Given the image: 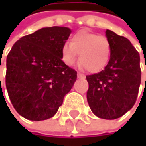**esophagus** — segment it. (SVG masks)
I'll list each match as a JSON object with an SVG mask.
<instances>
[{"instance_id": "obj_1", "label": "esophagus", "mask_w": 146, "mask_h": 146, "mask_svg": "<svg viewBox=\"0 0 146 146\" xmlns=\"http://www.w3.org/2000/svg\"><path fill=\"white\" fill-rule=\"evenodd\" d=\"M77 75H78V78H84V77H85V76H84V74H80V72H78Z\"/></svg>"}]
</instances>
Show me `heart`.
<instances>
[{
	"instance_id": "obj_1",
	"label": "heart",
	"mask_w": 146,
	"mask_h": 146,
	"mask_svg": "<svg viewBox=\"0 0 146 146\" xmlns=\"http://www.w3.org/2000/svg\"><path fill=\"white\" fill-rule=\"evenodd\" d=\"M62 59L66 65L74 66L79 56V63L89 72H96L108 64L110 44L105 36L87 31H80L71 37V43L62 46Z\"/></svg>"
}]
</instances>
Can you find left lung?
<instances>
[{
    "label": "left lung",
    "instance_id": "left-lung-1",
    "mask_svg": "<svg viewBox=\"0 0 146 146\" xmlns=\"http://www.w3.org/2000/svg\"><path fill=\"white\" fill-rule=\"evenodd\" d=\"M110 44L108 65L98 74L88 75L87 99L99 118L113 120L130 110L136 102L141 83L140 57L124 36L106 31Z\"/></svg>",
    "mask_w": 146,
    "mask_h": 146
}]
</instances>
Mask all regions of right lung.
I'll return each mask as SVG.
<instances>
[{
  "mask_svg": "<svg viewBox=\"0 0 146 146\" xmlns=\"http://www.w3.org/2000/svg\"><path fill=\"white\" fill-rule=\"evenodd\" d=\"M71 31L67 27L42 28L21 37L8 54L6 88L24 118L52 117L76 81L77 72L63 62L61 52Z\"/></svg>",
  "mask_w": 146,
  "mask_h": 146,
  "instance_id": "1",
  "label": "right lung"
}]
</instances>
